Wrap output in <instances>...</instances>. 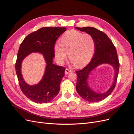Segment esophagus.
I'll return each mask as SVG.
<instances>
[{"label":"esophagus","mask_w":134,"mask_h":134,"mask_svg":"<svg viewBox=\"0 0 134 134\" xmlns=\"http://www.w3.org/2000/svg\"><path fill=\"white\" fill-rule=\"evenodd\" d=\"M71 71V70L69 69L66 68L65 70V74H68V73H69V72H70Z\"/></svg>","instance_id":"34e87169"}]
</instances>
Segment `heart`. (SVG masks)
Here are the masks:
<instances>
[{"mask_svg": "<svg viewBox=\"0 0 134 134\" xmlns=\"http://www.w3.org/2000/svg\"><path fill=\"white\" fill-rule=\"evenodd\" d=\"M61 43L54 47L55 57L62 63L67 57L74 65L80 68L90 62L95 49V42L92 36L76 30L69 31L60 39Z\"/></svg>", "mask_w": 134, "mask_h": 134, "instance_id": "obj_1", "label": "heart"}]
</instances>
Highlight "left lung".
<instances>
[{
  "instance_id": "left-lung-1",
  "label": "left lung",
  "mask_w": 134,
  "mask_h": 134,
  "mask_svg": "<svg viewBox=\"0 0 134 134\" xmlns=\"http://www.w3.org/2000/svg\"><path fill=\"white\" fill-rule=\"evenodd\" d=\"M81 31L92 36L95 42L94 54L90 63L82 70L76 71L77 81L76 90L79 96L89 102H97L105 99L114 90L118 76L120 63L116 47L107 35L96 28L86 27H75ZM111 64L115 68V79L109 90L104 93H97L89 88L87 80L90 71L100 64Z\"/></svg>"
}]
</instances>
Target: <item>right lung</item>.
Segmentation results:
<instances>
[{"instance_id": "obj_1", "label": "right lung", "mask_w": 134, "mask_h": 134, "mask_svg": "<svg viewBox=\"0 0 134 134\" xmlns=\"http://www.w3.org/2000/svg\"><path fill=\"white\" fill-rule=\"evenodd\" d=\"M66 30L65 27H42L28 35L21 43L15 63V71L19 87L28 99L37 103H46L54 99L60 91V83L65 68L52 63L55 57L54 46L59 36ZM31 52L43 54L47 66L42 80L35 86H29L21 74L23 60Z\"/></svg>"}]
</instances>
